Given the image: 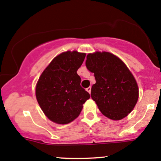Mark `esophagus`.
Here are the masks:
<instances>
[{"label": "esophagus", "mask_w": 161, "mask_h": 161, "mask_svg": "<svg viewBox=\"0 0 161 161\" xmlns=\"http://www.w3.org/2000/svg\"><path fill=\"white\" fill-rule=\"evenodd\" d=\"M91 89H92L91 87H88L87 89H86V91H87L89 93V94H90V93H91Z\"/></svg>", "instance_id": "obj_1"}]
</instances>
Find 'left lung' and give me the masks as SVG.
Instances as JSON below:
<instances>
[{"label":"left lung","instance_id":"1","mask_svg":"<svg viewBox=\"0 0 161 161\" xmlns=\"http://www.w3.org/2000/svg\"><path fill=\"white\" fill-rule=\"evenodd\" d=\"M86 66L93 72L96 82L91 97L100 112L112 120H121L131 112L138 99L135 77L119 58L108 52L87 55Z\"/></svg>","mask_w":161,"mask_h":161}]
</instances>
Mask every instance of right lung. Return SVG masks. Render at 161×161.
Instances as JSON below:
<instances>
[{"mask_svg": "<svg viewBox=\"0 0 161 161\" xmlns=\"http://www.w3.org/2000/svg\"><path fill=\"white\" fill-rule=\"evenodd\" d=\"M86 53L77 51L62 53L54 58L41 74L36 86V97L50 121L66 125L80 114L90 95L80 86L77 70Z\"/></svg>", "mask_w": 161, "mask_h": 161, "instance_id": "1", "label": "right lung"}]
</instances>
